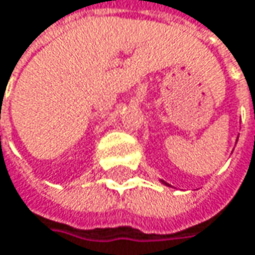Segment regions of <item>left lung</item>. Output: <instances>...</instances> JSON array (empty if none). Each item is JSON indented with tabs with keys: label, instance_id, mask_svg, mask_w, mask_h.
<instances>
[{
	"label": "left lung",
	"instance_id": "8db88e82",
	"mask_svg": "<svg viewBox=\"0 0 255 255\" xmlns=\"http://www.w3.org/2000/svg\"><path fill=\"white\" fill-rule=\"evenodd\" d=\"M160 182H161V183H163V185H166V186H169V183H166V182H164V180H160Z\"/></svg>",
	"mask_w": 255,
	"mask_h": 255
}]
</instances>
